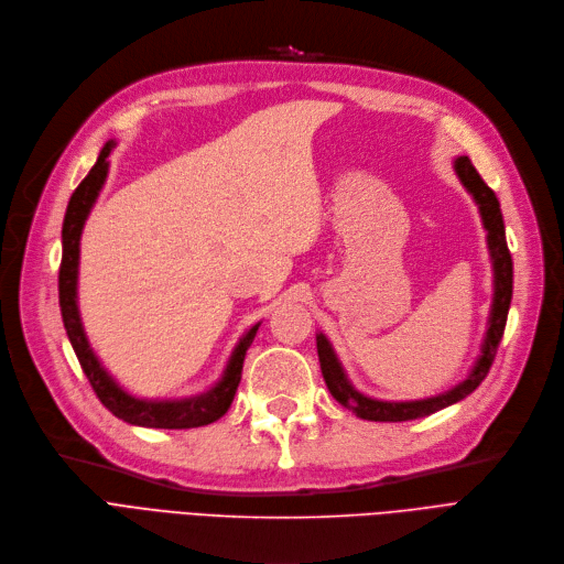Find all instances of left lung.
Here are the masks:
<instances>
[{
    "label": "left lung",
    "instance_id": "left-lung-1",
    "mask_svg": "<svg viewBox=\"0 0 564 564\" xmlns=\"http://www.w3.org/2000/svg\"><path fill=\"white\" fill-rule=\"evenodd\" d=\"M454 172H457L462 185L468 191V195L475 199L481 225L487 229V246H489V257L494 265V303L487 321V333L485 341H481L479 348V358L475 360L473 369L468 377L449 388L447 392L434 394V397H424L415 401H383V399H373L354 388V383L348 381L346 371L335 354L333 344L324 333H316V351H318V362H321V373H324V381L330 390V394L339 401V404L348 411H354L362 420L371 422H406V420H417L424 415H432L445 406L457 404V401L466 399L491 369V362L496 358L498 344L505 333L507 324V312L509 303H512V254L507 250V238H505V223H502V213H500V202L491 187L481 181L477 170L468 160V155L454 158Z\"/></svg>",
    "mask_w": 564,
    "mask_h": 564
}]
</instances>
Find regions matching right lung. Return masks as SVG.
I'll return each instance as SVG.
<instances>
[{
    "label": "right lung",
    "instance_id": "obj_1",
    "mask_svg": "<svg viewBox=\"0 0 564 564\" xmlns=\"http://www.w3.org/2000/svg\"><path fill=\"white\" fill-rule=\"evenodd\" d=\"M115 140L105 142L98 153L96 165L89 170L85 181L75 187L70 195L64 227H62V265H59V307L64 328L70 339L73 351L79 360V367L87 373V379L102 401V406L115 413L119 420L135 424V426H151V429H193L204 426L220 420L234 401V394L240 383V371H243V360L248 348L261 326V321L246 330V335L238 339L229 362L223 371L220 381L193 397L183 399H142L123 390L110 371L102 367L98 356L87 339L83 316L77 307V271H79V238H83L85 223L89 213L102 191L107 170H110V153L115 149Z\"/></svg>",
    "mask_w": 564,
    "mask_h": 564
}]
</instances>
